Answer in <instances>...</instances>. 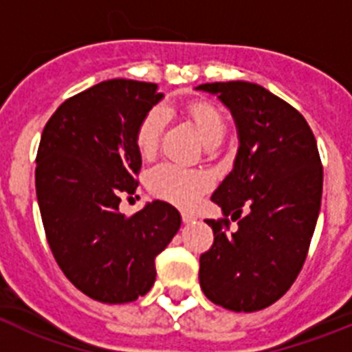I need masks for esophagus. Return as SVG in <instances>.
I'll return each mask as SVG.
<instances>
[{"instance_id": "34e87169", "label": "esophagus", "mask_w": 352, "mask_h": 352, "mask_svg": "<svg viewBox=\"0 0 352 352\" xmlns=\"http://www.w3.org/2000/svg\"><path fill=\"white\" fill-rule=\"evenodd\" d=\"M182 219H183V222H185V223H192V222H195V214L186 213V211H183Z\"/></svg>"}]
</instances>
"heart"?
Segmentation results:
<instances>
[{
	"instance_id": "heart-1",
	"label": "heart",
	"mask_w": 352,
	"mask_h": 352,
	"mask_svg": "<svg viewBox=\"0 0 352 352\" xmlns=\"http://www.w3.org/2000/svg\"><path fill=\"white\" fill-rule=\"evenodd\" d=\"M186 118L192 121L195 132L204 144L222 141L226 133V121L222 113L208 102H192L185 109ZM164 129V116L158 109L149 111L138 126L135 144L142 157H151L160 142ZM210 186V176L204 170L188 169L176 164H158L148 173V188L158 199L176 206L188 208L197 203L204 190Z\"/></svg>"
}]
</instances>
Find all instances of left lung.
Listing matches in <instances>:
<instances>
[{"mask_svg": "<svg viewBox=\"0 0 352 352\" xmlns=\"http://www.w3.org/2000/svg\"><path fill=\"white\" fill-rule=\"evenodd\" d=\"M195 89L231 111L239 141L234 167L211 195L226 219L206 220L214 239L199 259V282L214 305L256 312L284 296L307 259L322 195L317 142L296 109L259 84ZM229 214L239 220L231 233Z\"/></svg>", "mask_w": 352, "mask_h": 352, "instance_id": "obj_1", "label": "left lung"}]
</instances>
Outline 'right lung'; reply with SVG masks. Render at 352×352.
<instances>
[{
	"instance_id": "right-lung-1",
	"label": "right lung",
	"mask_w": 352,
	"mask_h": 352,
	"mask_svg": "<svg viewBox=\"0 0 352 352\" xmlns=\"http://www.w3.org/2000/svg\"><path fill=\"white\" fill-rule=\"evenodd\" d=\"M162 98L153 82L104 80L65 100L40 139L35 185L49 247L68 280L102 303L144 296L155 257L182 227L164 201L120 213L139 186L138 126Z\"/></svg>"
}]
</instances>
